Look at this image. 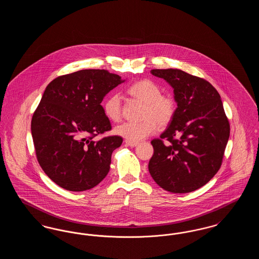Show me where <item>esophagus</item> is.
I'll list each match as a JSON object with an SVG mask.
<instances>
[{"instance_id": "obj_1", "label": "esophagus", "mask_w": 259, "mask_h": 259, "mask_svg": "<svg viewBox=\"0 0 259 259\" xmlns=\"http://www.w3.org/2000/svg\"><path fill=\"white\" fill-rule=\"evenodd\" d=\"M125 144H126V146H128V147H131V148H135V147L138 146V143L130 142V141H125Z\"/></svg>"}]
</instances>
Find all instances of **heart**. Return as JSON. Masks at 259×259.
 <instances>
[{
	"label": "heart",
	"instance_id": "1",
	"mask_svg": "<svg viewBox=\"0 0 259 259\" xmlns=\"http://www.w3.org/2000/svg\"><path fill=\"white\" fill-rule=\"evenodd\" d=\"M128 93L145 105L144 120L140 122H124L114 128V133L127 141L138 143L157 129V124L164 127L172 121L176 112V103L170 96L161 95L160 87L155 82L144 79L128 88ZM104 113L111 121H118L121 115V98L112 94L104 103Z\"/></svg>",
	"mask_w": 259,
	"mask_h": 259
}]
</instances>
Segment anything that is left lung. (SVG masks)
I'll list each match as a JSON object with an SVG mask.
<instances>
[{
    "label": "left lung",
    "instance_id": "obj_1",
    "mask_svg": "<svg viewBox=\"0 0 259 259\" xmlns=\"http://www.w3.org/2000/svg\"><path fill=\"white\" fill-rule=\"evenodd\" d=\"M150 73L172 87L178 108L161 139L151 141L154 153L148 171L167 191H194L209 183L222 165L230 134L222 99L207 80L182 70L154 69ZM163 138L168 145L162 144Z\"/></svg>",
    "mask_w": 259,
    "mask_h": 259
}]
</instances>
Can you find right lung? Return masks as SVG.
I'll list each match as a JSON object with an SVG mask.
<instances>
[{
	"label": "right lung",
	"mask_w": 259,
	"mask_h": 259,
	"mask_svg": "<svg viewBox=\"0 0 259 259\" xmlns=\"http://www.w3.org/2000/svg\"><path fill=\"white\" fill-rule=\"evenodd\" d=\"M125 80L105 70H80L58 76L46 88L31 131L40 167L62 188L84 191L108 175L111 153L123 140L92 139L111 130L101 103Z\"/></svg>",
	"instance_id": "add662e5"
}]
</instances>
